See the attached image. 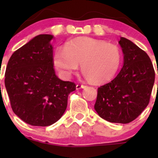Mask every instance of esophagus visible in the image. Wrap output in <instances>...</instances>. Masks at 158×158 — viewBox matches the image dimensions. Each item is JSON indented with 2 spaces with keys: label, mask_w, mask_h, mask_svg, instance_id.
I'll use <instances>...</instances> for the list:
<instances>
[{
  "label": "esophagus",
  "mask_w": 158,
  "mask_h": 158,
  "mask_svg": "<svg viewBox=\"0 0 158 158\" xmlns=\"http://www.w3.org/2000/svg\"><path fill=\"white\" fill-rule=\"evenodd\" d=\"M84 88H85V85H79V84H78V85H76V89H84Z\"/></svg>",
  "instance_id": "esophagus-1"
}]
</instances>
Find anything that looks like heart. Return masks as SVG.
I'll use <instances>...</instances> for the list:
<instances>
[{
    "label": "heart",
    "instance_id": "heart-1",
    "mask_svg": "<svg viewBox=\"0 0 158 158\" xmlns=\"http://www.w3.org/2000/svg\"><path fill=\"white\" fill-rule=\"evenodd\" d=\"M122 54L118 47L106 41L80 37L59 48L53 55V65L64 77H69L81 64V69L93 83L111 80L119 69Z\"/></svg>",
    "mask_w": 158,
    "mask_h": 158
}]
</instances>
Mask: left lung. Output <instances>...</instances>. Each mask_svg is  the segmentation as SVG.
<instances>
[{
	"label": "left lung",
	"mask_w": 158,
	"mask_h": 158,
	"mask_svg": "<svg viewBox=\"0 0 158 158\" xmlns=\"http://www.w3.org/2000/svg\"><path fill=\"white\" fill-rule=\"evenodd\" d=\"M118 44L124 55L123 66L112 81L98 89L94 108L108 122L127 124L148 106L155 73L144 50L125 37H121Z\"/></svg>",
	"instance_id": "obj_1"
}]
</instances>
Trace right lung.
<instances>
[{
	"label": "right lung",
	"mask_w": 158,
	"mask_h": 158,
	"mask_svg": "<svg viewBox=\"0 0 158 158\" xmlns=\"http://www.w3.org/2000/svg\"><path fill=\"white\" fill-rule=\"evenodd\" d=\"M51 34H40L9 60L4 83L13 111L33 126H49L63 116L74 82L59 79L53 68Z\"/></svg>",
	"instance_id": "obj_1"
}]
</instances>
